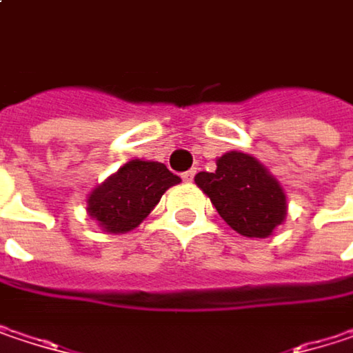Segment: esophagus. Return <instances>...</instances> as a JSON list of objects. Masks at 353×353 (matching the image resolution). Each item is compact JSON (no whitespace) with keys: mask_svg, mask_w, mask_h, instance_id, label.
Returning <instances> with one entry per match:
<instances>
[{"mask_svg":"<svg viewBox=\"0 0 353 353\" xmlns=\"http://www.w3.org/2000/svg\"><path fill=\"white\" fill-rule=\"evenodd\" d=\"M194 176H196V170H188V172L181 174V179H183V181H192Z\"/></svg>","mask_w":353,"mask_h":353,"instance_id":"34e87169","label":"esophagus"}]
</instances>
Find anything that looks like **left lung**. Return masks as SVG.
I'll use <instances>...</instances> for the list:
<instances>
[{
	"label": "left lung",
	"instance_id": "8db88e82",
	"mask_svg": "<svg viewBox=\"0 0 353 353\" xmlns=\"http://www.w3.org/2000/svg\"><path fill=\"white\" fill-rule=\"evenodd\" d=\"M196 183L225 223L245 237L272 235L286 216V196L280 183L245 153H225L216 161V172H200Z\"/></svg>",
	"mask_w": 353,
	"mask_h": 353
}]
</instances>
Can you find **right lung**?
<instances>
[{"mask_svg": "<svg viewBox=\"0 0 353 353\" xmlns=\"http://www.w3.org/2000/svg\"><path fill=\"white\" fill-rule=\"evenodd\" d=\"M174 183L179 177L163 163L132 159L90 194L88 212L108 233H126L147 219Z\"/></svg>", "mask_w": 353, "mask_h": 353, "instance_id": "1", "label": "right lung"}]
</instances>
